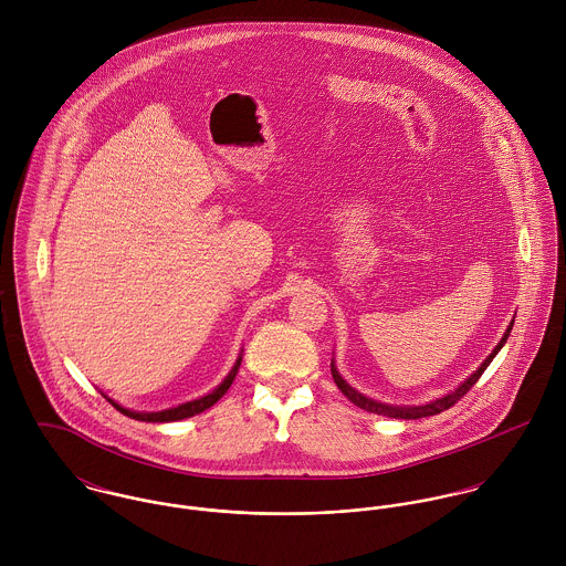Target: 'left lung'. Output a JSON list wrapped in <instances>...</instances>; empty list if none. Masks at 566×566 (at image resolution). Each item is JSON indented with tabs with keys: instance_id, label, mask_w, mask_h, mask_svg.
Returning <instances> with one entry per match:
<instances>
[{
	"instance_id": "obj_1",
	"label": "left lung",
	"mask_w": 566,
	"mask_h": 566,
	"mask_svg": "<svg viewBox=\"0 0 566 566\" xmlns=\"http://www.w3.org/2000/svg\"><path fill=\"white\" fill-rule=\"evenodd\" d=\"M512 324L507 326V331L503 333V337H501V342L496 344V348L485 357L484 364L462 384V386H458V390L455 392H451V395H447V397H442V399H438V401H433V403L427 405H418V407H397V405H386L379 403V401H373V399H368V397H364V395H359L357 390H353L342 377H339V373L335 370V366L331 364V375H333V381H335V386L342 390V395L350 401V403L357 405V407H361V409H366V411H373V413H381V416H390V418H403V420H416V418H427V416H436V413H440V411H444V409H449V407H453V405L458 403L462 397H467V392L480 381V377L484 375L485 368L490 366V361L494 359V355L501 350V346L505 344V339H507V335H510V331H512Z\"/></svg>"
}]
</instances>
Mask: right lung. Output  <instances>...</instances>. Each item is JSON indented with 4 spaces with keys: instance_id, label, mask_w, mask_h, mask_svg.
<instances>
[{
    "instance_id": "add662e5",
    "label": "right lung",
    "mask_w": 566,
    "mask_h": 566,
    "mask_svg": "<svg viewBox=\"0 0 566 566\" xmlns=\"http://www.w3.org/2000/svg\"><path fill=\"white\" fill-rule=\"evenodd\" d=\"M240 364H242V357H238V361H235L233 370L229 373V377H227L211 395H207V397H202V399H196V401H189V403L171 407V409H163V411H130V409H126V407H122V405H117L115 401H111V399H108V401L115 405L117 411H122L124 416L135 418V420H144V422H171V420H182V418L196 416V413L209 409L211 405L218 403V401L227 395V390L231 388V384H233V379H235V375H238V370H240Z\"/></svg>"
}]
</instances>
